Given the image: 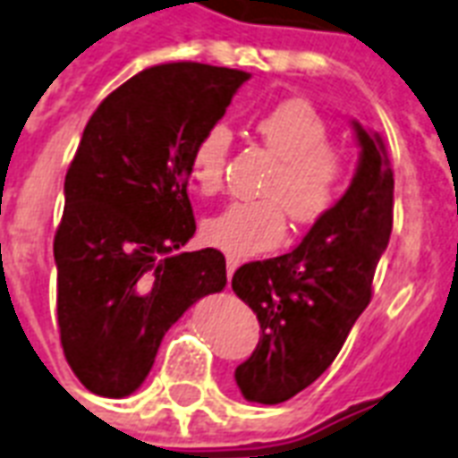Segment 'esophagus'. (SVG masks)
I'll return each instance as SVG.
<instances>
[{
    "instance_id": "34e87169",
    "label": "esophagus",
    "mask_w": 458,
    "mask_h": 458,
    "mask_svg": "<svg viewBox=\"0 0 458 458\" xmlns=\"http://www.w3.org/2000/svg\"><path fill=\"white\" fill-rule=\"evenodd\" d=\"M237 267H240V259L237 257H233V254H228L225 257V268H228V278H233V274L237 271Z\"/></svg>"
}]
</instances>
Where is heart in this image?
Masks as SVG:
<instances>
[{
    "instance_id": "b5f03b06",
    "label": "heart",
    "mask_w": 458,
    "mask_h": 458,
    "mask_svg": "<svg viewBox=\"0 0 458 458\" xmlns=\"http://www.w3.org/2000/svg\"><path fill=\"white\" fill-rule=\"evenodd\" d=\"M261 141L274 153L278 170L264 187L261 201H235L204 225L206 242L235 257L267 252L288 230L285 211L295 223H314L338 204L348 180L344 153L329 146V124L302 98L284 100L257 122ZM233 131L211 124L191 148V180L204 194L225 182Z\"/></svg>"
}]
</instances>
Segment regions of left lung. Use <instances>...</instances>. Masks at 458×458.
Returning <instances> with one entry per match:
<instances>
[{"mask_svg":"<svg viewBox=\"0 0 458 458\" xmlns=\"http://www.w3.org/2000/svg\"><path fill=\"white\" fill-rule=\"evenodd\" d=\"M360 158L353 182L288 254L250 261L233 291L261 327L254 353L237 365L247 401L284 403L327 372L369 305L372 278L389 244L394 173L382 136L353 122Z\"/></svg>","mask_w":458,"mask_h":458,"instance_id":"left-lung-1","label":"left lung"}]
</instances>
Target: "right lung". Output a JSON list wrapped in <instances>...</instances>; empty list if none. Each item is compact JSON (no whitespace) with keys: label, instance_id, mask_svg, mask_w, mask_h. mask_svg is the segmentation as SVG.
I'll use <instances>...</instances> for the list:
<instances>
[{"label":"right lung","instance_id":"obj_1","mask_svg":"<svg viewBox=\"0 0 458 458\" xmlns=\"http://www.w3.org/2000/svg\"><path fill=\"white\" fill-rule=\"evenodd\" d=\"M247 79L199 62L151 66L105 98L83 129L55 235L57 322L69 368L98 396L134 394L165 331L228 284L218 250H177L197 230L191 148Z\"/></svg>","mask_w":458,"mask_h":458}]
</instances>
